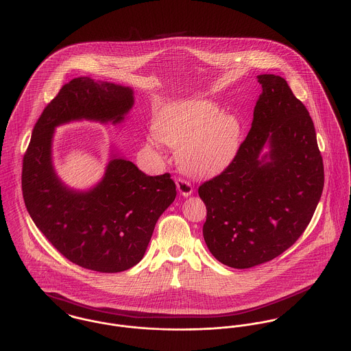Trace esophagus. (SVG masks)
I'll return each instance as SVG.
<instances>
[{"mask_svg":"<svg viewBox=\"0 0 351 351\" xmlns=\"http://www.w3.org/2000/svg\"><path fill=\"white\" fill-rule=\"evenodd\" d=\"M176 187H178V191L180 192V195H183V196H189L192 192H193V187H192V184L187 182L186 179H176Z\"/></svg>","mask_w":351,"mask_h":351,"instance_id":"esophagus-1","label":"esophagus"}]
</instances>
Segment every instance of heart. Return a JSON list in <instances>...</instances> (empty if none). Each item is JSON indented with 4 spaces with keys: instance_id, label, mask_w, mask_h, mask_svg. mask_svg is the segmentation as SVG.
<instances>
[{
    "instance_id": "heart-1",
    "label": "heart",
    "mask_w": 351,
    "mask_h": 351,
    "mask_svg": "<svg viewBox=\"0 0 351 351\" xmlns=\"http://www.w3.org/2000/svg\"><path fill=\"white\" fill-rule=\"evenodd\" d=\"M242 135L239 120L221 113L207 100H192L167 110L149 140L152 147L165 143L178 148V162L191 175L204 176L224 168L235 156Z\"/></svg>"
}]
</instances>
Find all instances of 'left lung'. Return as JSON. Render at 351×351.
<instances>
[{
  "label": "left lung",
  "instance_id": "8db88e82",
  "mask_svg": "<svg viewBox=\"0 0 351 351\" xmlns=\"http://www.w3.org/2000/svg\"><path fill=\"white\" fill-rule=\"evenodd\" d=\"M251 130L230 165L199 187L203 237L216 259L250 269L279 256L308 226L324 191V160L308 110L287 81L259 75ZM267 145L269 152L261 155Z\"/></svg>",
  "mask_w": 351,
  "mask_h": 351
}]
</instances>
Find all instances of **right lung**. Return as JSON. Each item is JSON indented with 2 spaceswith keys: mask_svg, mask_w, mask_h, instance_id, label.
<instances>
[{
  "mask_svg": "<svg viewBox=\"0 0 351 351\" xmlns=\"http://www.w3.org/2000/svg\"><path fill=\"white\" fill-rule=\"evenodd\" d=\"M132 107L130 86L73 79L41 113L24 155L21 183L29 215L60 254L88 270L120 272L137 265L158 219L176 197V186L169 173L148 176L112 155L95 187L68 189L52 162L54 128L76 120L117 124Z\"/></svg>",
  "mask_w": 351,
  "mask_h": 351,
  "instance_id": "obj_1",
  "label": "right lung"
}]
</instances>
